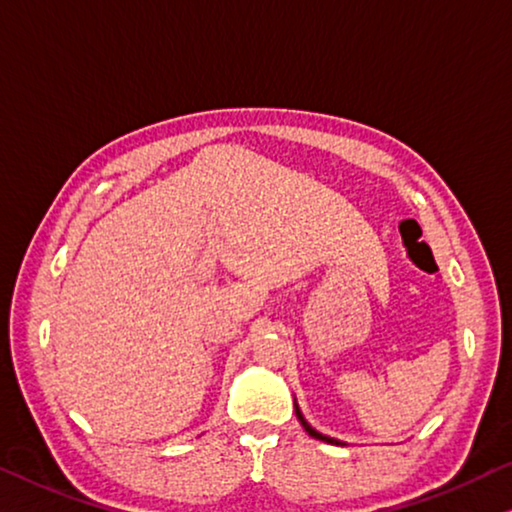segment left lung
<instances>
[{"label":"left lung","instance_id":"obj_1","mask_svg":"<svg viewBox=\"0 0 512 512\" xmlns=\"http://www.w3.org/2000/svg\"><path fill=\"white\" fill-rule=\"evenodd\" d=\"M295 414H297V419H300V423L304 426V430L309 432L311 437H316V439H320V442H327V444H336V446H343V442L341 439H334V437H329V435H322V432H318L316 428L311 426L309 421L304 419V414H302V410H300V405H297V400H295Z\"/></svg>","mask_w":512,"mask_h":512}]
</instances>
